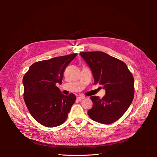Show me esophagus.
<instances>
[{"mask_svg":"<svg viewBox=\"0 0 157 157\" xmlns=\"http://www.w3.org/2000/svg\"><path fill=\"white\" fill-rule=\"evenodd\" d=\"M85 97H84V96H80V97H78L77 98L78 100H83V99H84Z\"/></svg>","mask_w":157,"mask_h":157,"instance_id":"obj_1","label":"esophagus"}]
</instances>
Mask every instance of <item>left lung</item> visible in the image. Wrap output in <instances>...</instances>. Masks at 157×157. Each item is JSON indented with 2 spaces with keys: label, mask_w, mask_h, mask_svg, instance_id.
Listing matches in <instances>:
<instances>
[{
  "label": "left lung",
  "mask_w": 157,
  "mask_h": 157,
  "mask_svg": "<svg viewBox=\"0 0 157 157\" xmlns=\"http://www.w3.org/2000/svg\"><path fill=\"white\" fill-rule=\"evenodd\" d=\"M80 55L92 70L94 85H102L105 90L102 98L90 97L93 107L88 116L102 124H111L123 116L133 101L134 77L124 62L105 53L81 52Z\"/></svg>",
  "instance_id": "obj_1"
}]
</instances>
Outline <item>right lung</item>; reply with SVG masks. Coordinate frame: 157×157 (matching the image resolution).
Instances as JSON below:
<instances>
[{"mask_svg":"<svg viewBox=\"0 0 157 157\" xmlns=\"http://www.w3.org/2000/svg\"><path fill=\"white\" fill-rule=\"evenodd\" d=\"M77 53L57 56L33 63L23 78V98L29 113L40 124L47 127L59 126L67 120L76 101V95L62 94L63 72Z\"/></svg>","mask_w":157,"mask_h":157,"instance_id":"obj_1","label":"right lung"}]
</instances>
